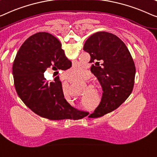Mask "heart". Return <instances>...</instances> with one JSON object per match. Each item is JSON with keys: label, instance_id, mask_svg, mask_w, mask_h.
<instances>
[{"label": "heart", "instance_id": "b5f03b06", "mask_svg": "<svg viewBox=\"0 0 157 157\" xmlns=\"http://www.w3.org/2000/svg\"><path fill=\"white\" fill-rule=\"evenodd\" d=\"M86 75V68L83 66H75L69 70L67 72V78L71 82H78ZM90 75V74H88Z\"/></svg>", "mask_w": 157, "mask_h": 157}]
</instances>
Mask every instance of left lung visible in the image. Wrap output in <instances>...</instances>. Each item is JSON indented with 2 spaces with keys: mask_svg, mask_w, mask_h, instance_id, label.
<instances>
[{
  "mask_svg": "<svg viewBox=\"0 0 157 157\" xmlns=\"http://www.w3.org/2000/svg\"><path fill=\"white\" fill-rule=\"evenodd\" d=\"M83 50L90 53L91 71L103 89L101 101L90 118H99L118 109L132 93L136 69L129 50L120 38L98 32L89 37Z\"/></svg>",
  "mask_w": 157,
  "mask_h": 157,
  "instance_id": "8db88e82",
  "label": "left lung"
}]
</instances>
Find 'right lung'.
Instances as JSON below:
<instances>
[{
    "instance_id": "1",
    "label": "right lung",
    "mask_w": 157,
    "mask_h": 157,
    "mask_svg": "<svg viewBox=\"0 0 157 157\" xmlns=\"http://www.w3.org/2000/svg\"><path fill=\"white\" fill-rule=\"evenodd\" d=\"M71 65L54 36L47 32L32 35L19 49L13 65L19 97L42 118L52 121L84 118L88 113L73 108L65 99L59 78L56 77L54 82H49L44 76L47 68L58 73V71H65Z\"/></svg>"
}]
</instances>
